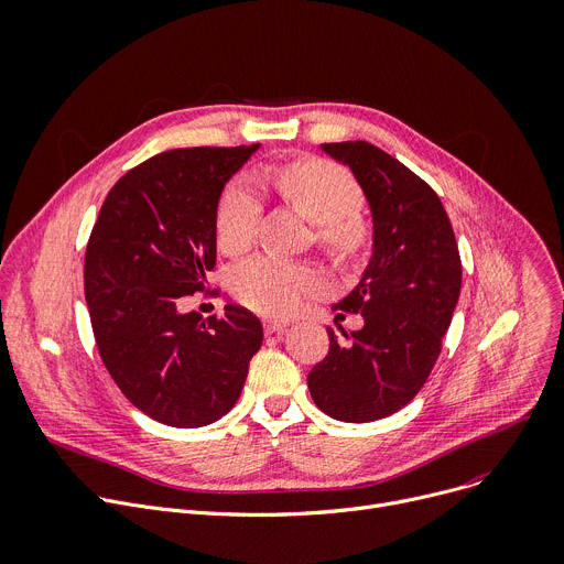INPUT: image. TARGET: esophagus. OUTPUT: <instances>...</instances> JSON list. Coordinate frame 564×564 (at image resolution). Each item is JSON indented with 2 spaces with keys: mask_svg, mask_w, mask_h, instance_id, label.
I'll return each mask as SVG.
<instances>
[{
  "mask_svg": "<svg viewBox=\"0 0 564 564\" xmlns=\"http://www.w3.org/2000/svg\"><path fill=\"white\" fill-rule=\"evenodd\" d=\"M285 328V322H276V319H268L265 322V333L272 335V333H281Z\"/></svg>",
  "mask_w": 564,
  "mask_h": 564,
  "instance_id": "34e87169",
  "label": "esophagus"
}]
</instances>
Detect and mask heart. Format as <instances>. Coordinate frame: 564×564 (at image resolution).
Wrapping results in <instances>:
<instances>
[{"label": "heart", "mask_w": 564, "mask_h": 564, "mask_svg": "<svg viewBox=\"0 0 564 564\" xmlns=\"http://www.w3.org/2000/svg\"><path fill=\"white\" fill-rule=\"evenodd\" d=\"M279 193L317 227L319 242L340 258L360 253L369 240L367 221L358 215L362 191L351 172L326 159H299L276 170ZM260 215L256 183L240 174L224 187L215 210L217 247L229 253L249 249ZM319 285V274L306 262L279 256H256L231 274V290L247 308L260 315H288L302 296Z\"/></svg>", "instance_id": "1"}]
</instances>
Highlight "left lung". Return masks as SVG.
Masks as SVG:
<instances>
[{
	"mask_svg": "<svg viewBox=\"0 0 564 564\" xmlns=\"http://www.w3.org/2000/svg\"><path fill=\"white\" fill-rule=\"evenodd\" d=\"M351 167L371 208L373 251L360 283L333 308L365 326L328 328V354L308 373L317 408L333 420H383L417 397L452 324L463 265L452 221L433 187L365 140L326 142Z\"/></svg>",
	"mask_w": 564,
	"mask_h": 564,
	"instance_id": "left-lung-1",
	"label": "left lung"
}]
</instances>
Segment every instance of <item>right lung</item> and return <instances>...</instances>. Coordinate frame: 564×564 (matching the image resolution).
Wrapping results in <instances>:
<instances>
[{"mask_svg":"<svg viewBox=\"0 0 564 564\" xmlns=\"http://www.w3.org/2000/svg\"><path fill=\"white\" fill-rule=\"evenodd\" d=\"M251 147L170 149L129 170L99 210L84 285L95 343L110 379L152 420L199 429L236 405L260 319L183 313L215 268V210Z\"/></svg>","mask_w":564,"mask_h":564,"instance_id":"1","label":"right lung"}]
</instances>
